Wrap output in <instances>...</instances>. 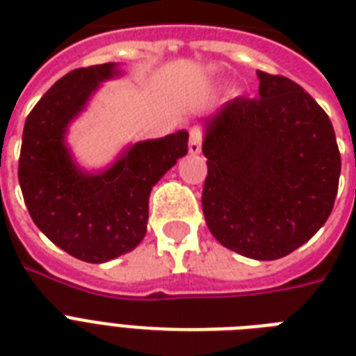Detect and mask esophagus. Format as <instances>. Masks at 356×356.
<instances>
[{"mask_svg": "<svg viewBox=\"0 0 356 356\" xmlns=\"http://www.w3.org/2000/svg\"><path fill=\"white\" fill-rule=\"evenodd\" d=\"M188 153L190 155H200L201 153V133L197 129H192V131H190Z\"/></svg>", "mask_w": 356, "mask_h": 356, "instance_id": "obj_1", "label": "esophagus"}]
</instances>
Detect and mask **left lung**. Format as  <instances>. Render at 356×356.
Masks as SVG:
<instances>
[{"instance_id":"1","label":"left lung","mask_w":356,"mask_h":356,"mask_svg":"<svg viewBox=\"0 0 356 356\" xmlns=\"http://www.w3.org/2000/svg\"><path fill=\"white\" fill-rule=\"evenodd\" d=\"M259 97L203 120V214L212 236L254 260L286 257L331 214L342 170L325 111L298 83L257 72Z\"/></svg>"}]
</instances>
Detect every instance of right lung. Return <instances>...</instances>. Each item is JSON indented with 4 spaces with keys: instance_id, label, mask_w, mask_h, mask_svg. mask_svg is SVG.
I'll return each instance as SVG.
<instances>
[{
    "instance_id": "add662e5",
    "label": "right lung",
    "mask_w": 356,
    "mask_h": 356,
    "mask_svg": "<svg viewBox=\"0 0 356 356\" xmlns=\"http://www.w3.org/2000/svg\"><path fill=\"white\" fill-rule=\"evenodd\" d=\"M120 63L70 72L25 120L18 179L33 222L57 248L90 264L133 251L145 236L149 194L188 151V131L127 144L111 164L86 170L68 133Z\"/></svg>"
}]
</instances>
